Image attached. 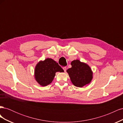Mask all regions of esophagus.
Returning <instances> with one entry per match:
<instances>
[{
    "mask_svg": "<svg viewBox=\"0 0 123 123\" xmlns=\"http://www.w3.org/2000/svg\"><path fill=\"white\" fill-rule=\"evenodd\" d=\"M66 67H64V68H63V70H64V71L65 72H66Z\"/></svg>",
    "mask_w": 123,
    "mask_h": 123,
    "instance_id": "esophagus-1",
    "label": "esophagus"
}]
</instances>
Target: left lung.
I'll return each mask as SVG.
<instances>
[{
    "label": "left lung",
    "mask_w": 123,
    "mask_h": 123,
    "mask_svg": "<svg viewBox=\"0 0 123 123\" xmlns=\"http://www.w3.org/2000/svg\"><path fill=\"white\" fill-rule=\"evenodd\" d=\"M71 65V68L67 70V72L75 86L81 88L91 83L93 73L90 66L78 59L72 61Z\"/></svg>",
    "instance_id": "1"
}]
</instances>
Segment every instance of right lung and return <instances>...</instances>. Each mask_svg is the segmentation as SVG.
<instances>
[{"label": "right lung", "instance_id": "add662e5", "mask_svg": "<svg viewBox=\"0 0 123 123\" xmlns=\"http://www.w3.org/2000/svg\"><path fill=\"white\" fill-rule=\"evenodd\" d=\"M57 72H64V71L56 62L47 58L36 64L34 70L35 80L42 86H46L52 82Z\"/></svg>", "mask_w": 123, "mask_h": 123}]
</instances>
